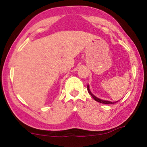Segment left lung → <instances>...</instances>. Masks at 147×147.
Returning a JSON list of instances; mask_svg holds the SVG:
<instances>
[{"label": "left lung", "mask_w": 147, "mask_h": 147, "mask_svg": "<svg viewBox=\"0 0 147 147\" xmlns=\"http://www.w3.org/2000/svg\"><path fill=\"white\" fill-rule=\"evenodd\" d=\"M87 91H88V93H89L90 95H91V97H93V98L95 99V101H98V102H99V103H104V104H112V103H116V102H118V101H115V102H111V101H105V100H101V99H99V98H97V97H95V95H93V94H92V93L91 92V91H90V89H89V85H87Z\"/></svg>", "instance_id": "8db88e82"}]
</instances>
